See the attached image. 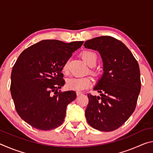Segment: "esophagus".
I'll return each mask as SVG.
<instances>
[{"label": "esophagus", "instance_id": "1", "mask_svg": "<svg viewBox=\"0 0 153 153\" xmlns=\"http://www.w3.org/2000/svg\"><path fill=\"white\" fill-rule=\"evenodd\" d=\"M76 94H77V96H79V95H81V94H82L83 93L82 92H76Z\"/></svg>", "mask_w": 153, "mask_h": 153}]
</instances>
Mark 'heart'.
Here are the masks:
<instances>
[{
    "label": "heart",
    "instance_id": "1",
    "mask_svg": "<svg viewBox=\"0 0 153 153\" xmlns=\"http://www.w3.org/2000/svg\"><path fill=\"white\" fill-rule=\"evenodd\" d=\"M82 58L86 62V63L90 67L94 66L97 63V55L92 51H85L82 54ZM68 63L67 61L63 66V71L67 73L68 71ZM91 73L95 74L96 72L94 70H91ZM66 87L69 90H75L77 91L84 90L89 88L92 85V79L90 77H72L66 80Z\"/></svg>",
    "mask_w": 153,
    "mask_h": 153
}]
</instances>
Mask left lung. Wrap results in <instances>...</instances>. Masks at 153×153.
<instances>
[{
  "label": "left lung",
  "instance_id": "obj_1",
  "mask_svg": "<svg viewBox=\"0 0 153 153\" xmlns=\"http://www.w3.org/2000/svg\"><path fill=\"white\" fill-rule=\"evenodd\" d=\"M84 46L99 52L104 67L103 76L94 88L100 97L88 94L86 120L98 130H115L136 108L141 88L138 63L123 42L109 36L87 40Z\"/></svg>",
  "mask_w": 153,
  "mask_h": 153
}]
</instances>
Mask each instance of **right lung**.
Segmentation results:
<instances>
[{
	"label": "right lung",
	"instance_id": "add662e5",
	"mask_svg": "<svg viewBox=\"0 0 153 153\" xmlns=\"http://www.w3.org/2000/svg\"><path fill=\"white\" fill-rule=\"evenodd\" d=\"M83 43L44 40L25 49L15 62L11 96L18 115L33 128L51 130L63 123L67 106L76 99V93L59 90L65 84L61 71Z\"/></svg>",
	"mask_w": 153,
	"mask_h": 153
}]
</instances>
